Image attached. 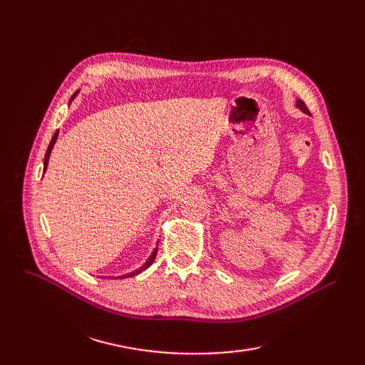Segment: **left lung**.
<instances>
[{
    "label": "left lung",
    "instance_id": "obj_1",
    "mask_svg": "<svg viewBox=\"0 0 365 365\" xmlns=\"http://www.w3.org/2000/svg\"><path fill=\"white\" fill-rule=\"evenodd\" d=\"M297 108H300L304 114H309V109H307V106L304 105L303 101H297Z\"/></svg>",
    "mask_w": 365,
    "mask_h": 365
}]
</instances>
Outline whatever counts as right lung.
Wrapping results in <instances>:
<instances>
[{
    "label": "right lung",
    "instance_id": "1",
    "mask_svg": "<svg viewBox=\"0 0 365 365\" xmlns=\"http://www.w3.org/2000/svg\"><path fill=\"white\" fill-rule=\"evenodd\" d=\"M79 93V91H76V94ZM74 94V96H76ZM74 96L71 97V98H74ZM71 102V101H70ZM58 135H59V130H56L54 132V135H53V138H51V141H50V145H48V149H47V153H46V158H43V172L47 170V165H48V158H50V153H51V149H53V146H54V143H56V140H58ZM157 251H158V248H155L152 251V254H150V257L146 260V263L143 264L141 268H138V269H135L134 272H129V274H126V275H121L120 279H125V277H134V275H137V274H140V272H143L145 269H148L150 264L153 263V260H155V257H157Z\"/></svg>",
    "mask_w": 365,
    "mask_h": 365
}]
</instances>
